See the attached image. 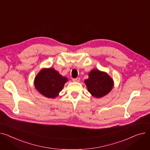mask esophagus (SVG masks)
Returning a JSON list of instances; mask_svg holds the SVG:
<instances>
[{
	"mask_svg": "<svg viewBox=\"0 0 150 150\" xmlns=\"http://www.w3.org/2000/svg\"><path fill=\"white\" fill-rule=\"evenodd\" d=\"M73 81L74 82H79L80 81V77H77L76 79H73Z\"/></svg>",
	"mask_w": 150,
	"mask_h": 150,
	"instance_id": "esophagus-1",
	"label": "esophagus"
}]
</instances>
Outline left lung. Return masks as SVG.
Returning a JSON list of instances; mask_svg holds the SVG:
<instances>
[{
    "label": "left lung",
    "mask_w": 150,
    "mask_h": 150,
    "mask_svg": "<svg viewBox=\"0 0 150 150\" xmlns=\"http://www.w3.org/2000/svg\"><path fill=\"white\" fill-rule=\"evenodd\" d=\"M85 80L88 91L96 98H101L108 94L114 86L113 79L106 72L93 69Z\"/></svg>",
    "instance_id": "left-lung-1"
}]
</instances>
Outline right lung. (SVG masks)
Instances as JSON below:
<instances>
[{
  "mask_svg": "<svg viewBox=\"0 0 150 150\" xmlns=\"http://www.w3.org/2000/svg\"><path fill=\"white\" fill-rule=\"evenodd\" d=\"M68 79L60 75L52 68H43L34 78L36 89L47 98L54 99L62 90Z\"/></svg>",
  "mask_w": 150,
  "mask_h": 150,
  "instance_id": "right-lung-1",
  "label": "right lung"
}]
</instances>
